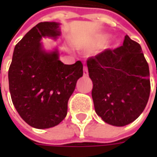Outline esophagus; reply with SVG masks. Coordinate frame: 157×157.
Here are the masks:
<instances>
[{"instance_id":"obj_1","label":"esophagus","mask_w":157,"mask_h":157,"mask_svg":"<svg viewBox=\"0 0 157 157\" xmlns=\"http://www.w3.org/2000/svg\"><path fill=\"white\" fill-rule=\"evenodd\" d=\"M83 75L84 77H87L88 76V70H87V67H84V71H83Z\"/></svg>"}]
</instances>
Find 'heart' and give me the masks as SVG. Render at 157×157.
I'll use <instances>...</instances> for the list:
<instances>
[{
    "mask_svg": "<svg viewBox=\"0 0 157 157\" xmlns=\"http://www.w3.org/2000/svg\"><path fill=\"white\" fill-rule=\"evenodd\" d=\"M109 35L108 34H99V35H96L94 37V39L92 41V44L94 46H99L101 44H103L105 42V40L108 38ZM117 44V41L113 38L111 40H108L106 42V45L105 47L106 48H111V47H113Z\"/></svg>",
    "mask_w": 157,
    "mask_h": 157,
    "instance_id": "obj_1",
    "label": "heart"
}]
</instances>
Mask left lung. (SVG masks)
<instances>
[{
  "mask_svg": "<svg viewBox=\"0 0 157 157\" xmlns=\"http://www.w3.org/2000/svg\"><path fill=\"white\" fill-rule=\"evenodd\" d=\"M87 68L96 113L115 127L135 121L150 93L149 68L141 45L126 35L123 45L90 57Z\"/></svg>",
  "mask_w": 157,
  "mask_h": 157,
  "instance_id": "obj_1",
  "label": "left lung"
}]
</instances>
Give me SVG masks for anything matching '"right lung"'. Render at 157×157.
Segmentation results:
<instances>
[{
  "label": "right lung",
  "mask_w": 157,
  "mask_h": 157,
  "mask_svg": "<svg viewBox=\"0 0 157 157\" xmlns=\"http://www.w3.org/2000/svg\"><path fill=\"white\" fill-rule=\"evenodd\" d=\"M60 23L40 22L15 46L9 70V92L21 118L29 126L45 129L60 123L67 114V104L83 64H64L57 47L45 50L43 38L57 40Z\"/></svg>",
  "instance_id": "add662e5"
}]
</instances>
